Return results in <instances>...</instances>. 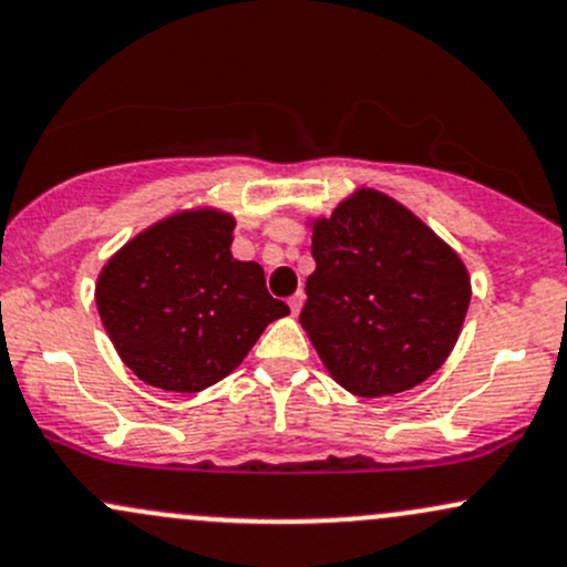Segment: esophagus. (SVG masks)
<instances>
[{
  "label": "esophagus",
  "mask_w": 567,
  "mask_h": 567,
  "mask_svg": "<svg viewBox=\"0 0 567 567\" xmlns=\"http://www.w3.org/2000/svg\"><path fill=\"white\" fill-rule=\"evenodd\" d=\"M302 302H305V295H302V291H297V295L295 297H289V308H291V313H300V310H302Z\"/></svg>",
  "instance_id": "34e87169"
}]
</instances>
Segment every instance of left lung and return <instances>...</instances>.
Segmentation results:
<instances>
[{
  "label": "left lung",
  "mask_w": 567,
  "mask_h": 567,
  "mask_svg": "<svg viewBox=\"0 0 567 567\" xmlns=\"http://www.w3.org/2000/svg\"><path fill=\"white\" fill-rule=\"evenodd\" d=\"M313 225L300 323L346 391L393 396L444 364L472 302L457 254L402 203L361 187Z\"/></svg>",
  "instance_id": "1"
}]
</instances>
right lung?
I'll return each mask as SVG.
<instances>
[{
    "mask_svg": "<svg viewBox=\"0 0 567 567\" xmlns=\"http://www.w3.org/2000/svg\"><path fill=\"white\" fill-rule=\"evenodd\" d=\"M235 219L189 208L131 238L95 281V305L123 364L146 385L198 393L233 372L265 327L289 313L257 262L233 257Z\"/></svg>",
    "mask_w": 567,
    "mask_h": 567,
    "instance_id": "1",
    "label": "right lung"
}]
</instances>
